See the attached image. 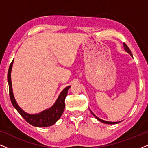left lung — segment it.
I'll use <instances>...</instances> for the list:
<instances>
[{
	"instance_id": "obj_1",
	"label": "left lung",
	"mask_w": 148,
	"mask_h": 148,
	"mask_svg": "<svg viewBox=\"0 0 148 148\" xmlns=\"http://www.w3.org/2000/svg\"><path fill=\"white\" fill-rule=\"evenodd\" d=\"M123 46H124V49H125V50L126 51H127V53H130V56H132V53H131V51L130 50V49H129V47L127 46L126 44L123 43ZM90 112H91V111H90ZM91 113H92V114H93L94 116L97 119L99 120V121L102 122V123H106V124H116V123H119V122H120V121H117V122H111V121H104V120H102V119H101L98 118L97 116H96L95 115V114H94L93 113H92V112H91Z\"/></svg>"
}]
</instances>
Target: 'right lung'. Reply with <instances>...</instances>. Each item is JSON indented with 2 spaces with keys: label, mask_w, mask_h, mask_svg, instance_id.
<instances>
[{
  "label": "right lung",
  "mask_w": 148,
  "mask_h": 148,
  "mask_svg": "<svg viewBox=\"0 0 148 148\" xmlns=\"http://www.w3.org/2000/svg\"><path fill=\"white\" fill-rule=\"evenodd\" d=\"M13 62L10 64V67H9L8 73H7V80H8L9 84V90H10V97L12 103L14 107L17 110L19 114L23 116V117L26 120L27 122L31 125H34L36 127H47L51 126L56 123V122L59 119L60 116L64 112L65 108V98L68 94V90L70 88L71 86L66 87L62 90L58 97L57 101H56L55 104L51 108L46 110L42 112L39 114H27L22 110V109L18 106V103H16L15 99L13 95V91L12 88V82H11V71H12Z\"/></svg>",
  "instance_id": "1"
}]
</instances>
